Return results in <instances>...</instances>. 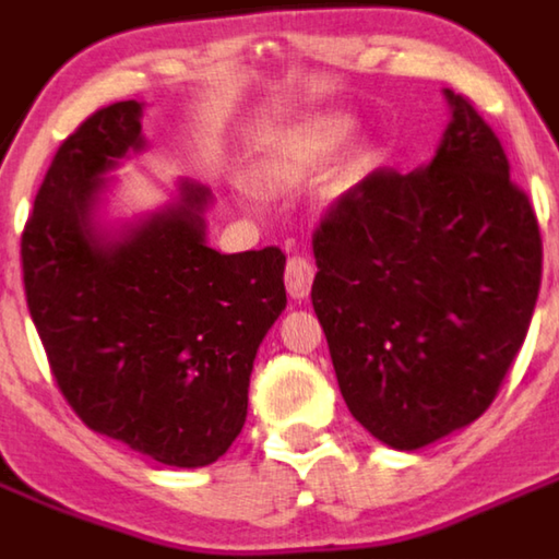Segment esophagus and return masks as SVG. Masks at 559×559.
Wrapping results in <instances>:
<instances>
[{
	"label": "esophagus",
	"mask_w": 559,
	"mask_h": 559,
	"mask_svg": "<svg viewBox=\"0 0 559 559\" xmlns=\"http://www.w3.org/2000/svg\"><path fill=\"white\" fill-rule=\"evenodd\" d=\"M312 278H316V266L309 264L304 255H293L287 261V270H284V281H287V293L293 298H307L309 287H312Z\"/></svg>",
	"instance_id": "obj_1"
}]
</instances>
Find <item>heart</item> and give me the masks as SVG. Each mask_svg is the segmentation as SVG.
I'll use <instances>...</instances> for the list:
<instances>
[{"label": "heart", "instance_id": "1", "mask_svg": "<svg viewBox=\"0 0 559 559\" xmlns=\"http://www.w3.org/2000/svg\"><path fill=\"white\" fill-rule=\"evenodd\" d=\"M349 119L344 116H330V119H318L307 128L295 130L287 139V144L281 147V153L272 158L270 173L281 181H295L301 178L304 173L318 167L321 162L332 156L337 150V144L344 142L346 133H349Z\"/></svg>", "mask_w": 559, "mask_h": 559}]
</instances>
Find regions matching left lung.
I'll return each mask as SVG.
<instances>
[{"instance_id": "8db88e82", "label": "left lung", "mask_w": 559, "mask_h": 559, "mask_svg": "<svg viewBox=\"0 0 559 559\" xmlns=\"http://www.w3.org/2000/svg\"><path fill=\"white\" fill-rule=\"evenodd\" d=\"M426 167L374 170L312 236V307L352 417L415 452L489 409L540 293L543 238L495 130L461 93Z\"/></svg>"}]
</instances>
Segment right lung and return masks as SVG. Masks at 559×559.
I'll use <instances>...</instances> for the list:
<instances>
[{
  "label": "right lung",
  "mask_w": 559,
  "mask_h": 559,
  "mask_svg": "<svg viewBox=\"0 0 559 559\" xmlns=\"http://www.w3.org/2000/svg\"><path fill=\"white\" fill-rule=\"evenodd\" d=\"M142 105L102 107L59 144L22 229L27 309L50 372L87 429L164 466L215 463L247 420L252 360L287 307L278 247L204 241L210 190L107 236L105 173L142 150Z\"/></svg>",
  "instance_id": "obj_1"
}]
</instances>
